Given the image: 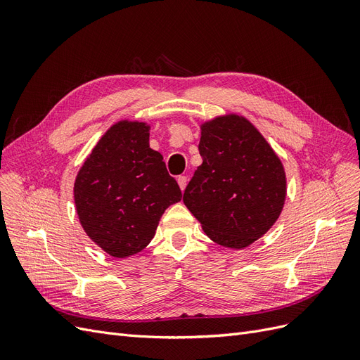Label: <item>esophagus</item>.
<instances>
[{
	"label": "esophagus",
	"instance_id": "34e87169",
	"mask_svg": "<svg viewBox=\"0 0 360 360\" xmlns=\"http://www.w3.org/2000/svg\"><path fill=\"white\" fill-rule=\"evenodd\" d=\"M177 183H179L180 189L184 191V189H186V184H188V177L186 176H179L177 177Z\"/></svg>",
	"mask_w": 360,
	"mask_h": 360
}]
</instances>
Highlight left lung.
Segmentation results:
<instances>
[{
    "label": "left lung",
    "mask_w": 360,
    "mask_h": 360,
    "mask_svg": "<svg viewBox=\"0 0 360 360\" xmlns=\"http://www.w3.org/2000/svg\"><path fill=\"white\" fill-rule=\"evenodd\" d=\"M200 155L183 202L213 242L243 249L264 236L285 202L281 159L245 117H216L201 126Z\"/></svg>",
    "instance_id": "1"
}]
</instances>
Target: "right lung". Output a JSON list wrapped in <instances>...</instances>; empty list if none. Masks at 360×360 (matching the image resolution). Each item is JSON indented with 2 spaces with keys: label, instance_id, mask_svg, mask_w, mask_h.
I'll use <instances>...</instances> for the list:
<instances>
[{
  "label": "right lung",
  "instance_id": "1",
  "mask_svg": "<svg viewBox=\"0 0 360 360\" xmlns=\"http://www.w3.org/2000/svg\"><path fill=\"white\" fill-rule=\"evenodd\" d=\"M150 126L118 122L106 130L75 180V204L86 236L105 252L126 258L155 237L160 216L181 200Z\"/></svg>",
  "mask_w": 360,
  "mask_h": 360
}]
</instances>
